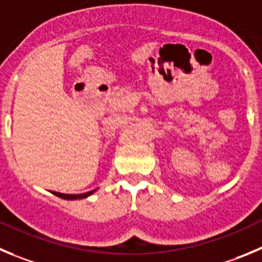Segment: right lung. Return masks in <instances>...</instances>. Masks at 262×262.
Listing matches in <instances>:
<instances>
[{"label": "right lung", "mask_w": 262, "mask_h": 262, "mask_svg": "<svg viewBox=\"0 0 262 262\" xmlns=\"http://www.w3.org/2000/svg\"><path fill=\"white\" fill-rule=\"evenodd\" d=\"M97 191V190H92V191H88L85 192V194H62V192H57V191H53L54 195H57V196L62 198V199H66V200H76V199H85V198L90 196L92 194H94V192Z\"/></svg>", "instance_id": "right-lung-1"}]
</instances>
